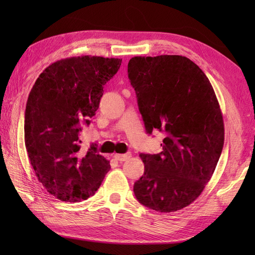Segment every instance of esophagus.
Masks as SVG:
<instances>
[{
    "mask_svg": "<svg viewBox=\"0 0 255 255\" xmlns=\"http://www.w3.org/2000/svg\"><path fill=\"white\" fill-rule=\"evenodd\" d=\"M130 156H131L130 153H126V154H115L114 157L119 162H124V161H127L128 158H130Z\"/></svg>",
    "mask_w": 255,
    "mask_h": 255,
    "instance_id": "1",
    "label": "esophagus"
}]
</instances>
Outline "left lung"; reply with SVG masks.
Returning a JSON list of instances; mask_svg holds the SVG:
<instances>
[{
  "instance_id": "left-lung-1",
  "label": "left lung",
  "mask_w": 255,
  "mask_h": 255,
  "mask_svg": "<svg viewBox=\"0 0 255 255\" xmlns=\"http://www.w3.org/2000/svg\"><path fill=\"white\" fill-rule=\"evenodd\" d=\"M128 79L145 129L165 132L159 154H140L144 174L133 184L141 205L172 213L200 196L224 146L221 108L208 77L179 55L132 57Z\"/></svg>"
}]
</instances>
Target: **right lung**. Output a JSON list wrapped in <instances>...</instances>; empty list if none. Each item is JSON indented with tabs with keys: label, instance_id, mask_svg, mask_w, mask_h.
Returning a JSON list of instances; mask_svg holds the SVG:
<instances>
[{
	"label": "right lung",
	"instance_id": "add662e5",
	"mask_svg": "<svg viewBox=\"0 0 255 255\" xmlns=\"http://www.w3.org/2000/svg\"><path fill=\"white\" fill-rule=\"evenodd\" d=\"M122 59L82 56L57 60L38 77L24 114V143L39 182L50 195L68 202L96 193L108 159L97 145L81 149L79 133L96 115L103 85L118 72Z\"/></svg>",
	"mask_w": 255,
	"mask_h": 255
}]
</instances>
